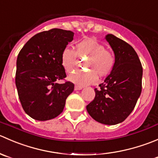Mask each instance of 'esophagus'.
Returning a JSON list of instances; mask_svg holds the SVG:
<instances>
[{"mask_svg": "<svg viewBox=\"0 0 158 158\" xmlns=\"http://www.w3.org/2000/svg\"><path fill=\"white\" fill-rule=\"evenodd\" d=\"M82 88H83V87H81V86H78V85H75V87H74V90H81Z\"/></svg>", "mask_w": 158, "mask_h": 158, "instance_id": "1", "label": "esophagus"}]
</instances>
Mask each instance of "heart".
Segmentation results:
<instances>
[{
  "instance_id": "1",
  "label": "heart",
  "mask_w": 158,
  "mask_h": 158,
  "mask_svg": "<svg viewBox=\"0 0 158 158\" xmlns=\"http://www.w3.org/2000/svg\"><path fill=\"white\" fill-rule=\"evenodd\" d=\"M75 51L71 48L63 50L60 56L61 65L65 71L72 73L77 64V55L87 57V72H76L68 77V80L78 86L94 84L101 77L109 75L115 66V56L111 51L105 49L104 44L95 38L87 37L76 43Z\"/></svg>"
}]
</instances>
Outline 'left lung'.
<instances>
[{"mask_svg":"<svg viewBox=\"0 0 158 158\" xmlns=\"http://www.w3.org/2000/svg\"><path fill=\"white\" fill-rule=\"evenodd\" d=\"M115 54V66L94 88L95 98L87 105V110L98 122L114 125L123 122L135 107L142 89L143 68L134 48L113 34H107Z\"/></svg>","mask_w":158,"mask_h":158,"instance_id":"obj_1","label":"left lung"}]
</instances>
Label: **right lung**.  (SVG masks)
Returning <instances> with one entry per match:
<instances>
[{
    "instance_id": "add662e5",
    "label": "right lung",
    "mask_w": 158,
    "mask_h": 158,
    "mask_svg": "<svg viewBox=\"0 0 158 158\" xmlns=\"http://www.w3.org/2000/svg\"><path fill=\"white\" fill-rule=\"evenodd\" d=\"M73 38L72 31L53 28L33 36L18 54L17 90L23 109L33 119L44 121L58 116L74 90L71 81L56 82L67 77L60 56Z\"/></svg>"
}]
</instances>
